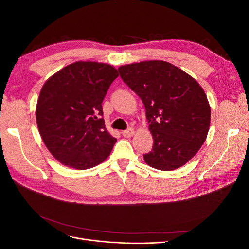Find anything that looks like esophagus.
I'll return each mask as SVG.
<instances>
[{"mask_svg": "<svg viewBox=\"0 0 249 249\" xmlns=\"http://www.w3.org/2000/svg\"><path fill=\"white\" fill-rule=\"evenodd\" d=\"M134 134H135V131H134L133 127H130V129H127V130H125V131H124V132H123L124 137H126V138H130V137H132Z\"/></svg>", "mask_w": 249, "mask_h": 249, "instance_id": "obj_1", "label": "esophagus"}]
</instances>
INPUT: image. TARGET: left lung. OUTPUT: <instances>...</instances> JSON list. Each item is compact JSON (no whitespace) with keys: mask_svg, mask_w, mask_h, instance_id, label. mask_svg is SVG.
Wrapping results in <instances>:
<instances>
[{"mask_svg":"<svg viewBox=\"0 0 249 249\" xmlns=\"http://www.w3.org/2000/svg\"><path fill=\"white\" fill-rule=\"evenodd\" d=\"M119 74L144 104L154 139L143 156L150 167L170 171L183 166L206 141L211 107L197 81L176 65L149 60L120 66Z\"/></svg>","mask_w":249,"mask_h":249,"instance_id":"8db88e82","label":"left lung"}]
</instances>
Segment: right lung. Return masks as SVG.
Returning <instances> with one entry per match:
<instances>
[{"label":"right lung","instance_id":"obj_1","mask_svg":"<svg viewBox=\"0 0 249 249\" xmlns=\"http://www.w3.org/2000/svg\"><path fill=\"white\" fill-rule=\"evenodd\" d=\"M117 77V70L109 64L78 61L43 84L36 105L37 126L50 153L65 166L88 169L110 155L116 138L97 117Z\"/></svg>","mask_w":249,"mask_h":249}]
</instances>
